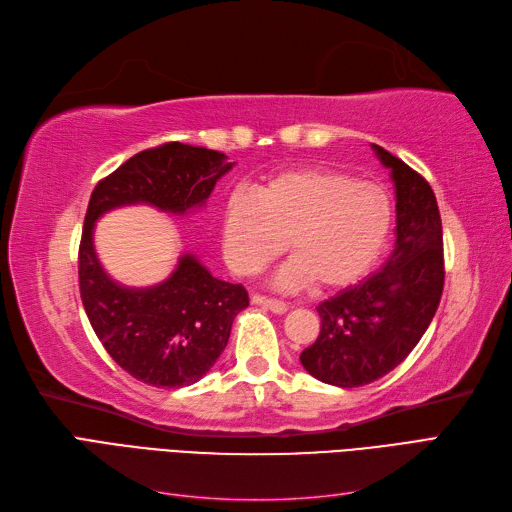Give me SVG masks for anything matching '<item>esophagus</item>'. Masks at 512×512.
I'll return each mask as SVG.
<instances>
[{"label": "esophagus", "instance_id": "34e87169", "mask_svg": "<svg viewBox=\"0 0 512 512\" xmlns=\"http://www.w3.org/2000/svg\"><path fill=\"white\" fill-rule=\"evenodd\" d=\"M252 303L258 307H265L271 309L273 314H286L288 312V305L284 301H277L271 297H265V294H252Z\"/></svg>", "mask_w": 512, "mask_h": 512}]
</instances>
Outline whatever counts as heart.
Segmentation results:
<instances>
[{"label":"heart","mask_w":512,"mask_h":512,"mask_svg":"<svg viewBox=\"0 0 512 512\" xmlns=\"http://www.w3.org/2000/svg\"><path fill=\"white\" fill-rule=\"evenodd\" d=\"M391 226L393 203L380 183L333 168H297L258 183L254 196H228L222 245L232 271L256 275L288 243L284 286L339 290L376 265Z\"/></svg>","instance_id":"b5f03b06"}]
</instances>
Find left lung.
Wrapping results in <instances>:
<instances>
[{
  "instance_id": "obj_1",
  "label": "left lung",
  "mask_w": 512,
  "mask_h": 512,
  "mask_svg": "<svg viewBox=\"0 0 512 512\" xmlns=\"http://www.w3.org/2000/svg\"><path fill=\"white\" fill-rule=\"evenodd\" d=\"M371 147L395 183V250L378 273L318 305L320 335L301 352L307 374L342 389L374 382L404 361L421 342L444 288L436 194L406 162Z\"/></svg>"
}]
</instances>
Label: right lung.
<instances>
[{"label":"right lung","instance_id":"obj_1","mask_svg":"<svg viewBox=\"0 0 512 512\" xmlns=\"http://www.w3.org/2000/svg\"><path fill=\"white\" fill-rule=\"evenodd\" d=\"M230 168L220 151L166 143L123 162L89 198L79 247L83 307L113 361L158 389H181L203 378L250 297L241 284L213 277L194 254H183L156 286H121L100 265L94 226L106 211L126 205L143 203L177 215L203 207Z\"/></svg>","mask_w":512,"mask_h":512}]
</instances>
